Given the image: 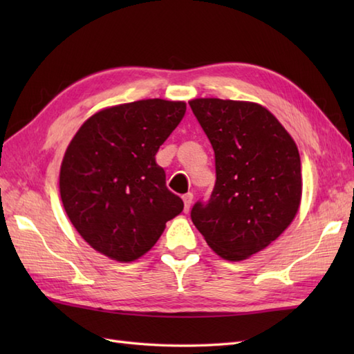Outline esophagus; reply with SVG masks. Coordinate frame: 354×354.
<instances>
[{
    "label": "esophagus",
    "instance_id": "1",
    "mask_svg": "<svg viewBox=\"0 0 354 354\" xmlns=\"http://www.w3.org/2000/svg\"><path fill=\"white\" fill-rule=\"evenodd\" d=\"M183 201H184V212L189 213L190 205H192V202H193V194L192 193H185L184 196H183Z\"/></svg>",
    "mask_w": 354,
    "mask_h": 354
}]
</instances>
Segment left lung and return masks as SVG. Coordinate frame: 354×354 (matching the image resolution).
I'll list each match as a JSON object with an SVG mask.
<instances>
[{
  "mask_svg": "<svg viewBox=\"0 0 354 354\" xmlns=\"http://www.w3.org/2000/svg\"><path fill=\"white\" fill-rule=\"evenodd\" d=\"M214 150L216 184L192 208L194 227L222 259L243 260L289 227L301 201L295 141L257 103L189 102Z\"/></svg>",
  "mask_w": 354,
  "mask_h": 354,
  "instance_id": "1",
  "label": "left lung"
}]
</instances>
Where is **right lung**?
<instances>
[{
  "label": "right lung",
  "instance_id": "right-lung-1",
  "mask_svg": "<svg viewBox=\"0 0 354 354\" xmlns=\"http://www.w3.org/2000/svg\"><path fill=\"white\" fill-rule=\"evenodd\" d=\"M184 114V102L138 100L97 112L74 135L59 189L74 228L95 251L138 259L183 212L155 155Z\"/></svg>",
  "mask_w": 354,
  "mask_h": 354
}]
</instances>
